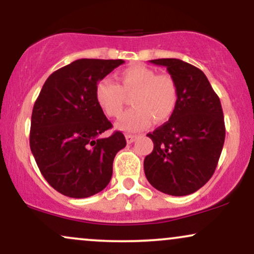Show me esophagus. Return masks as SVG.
<instances>
[{"label":"esophagus","instance_id":"obj_1","mask_svg":"<svg viewBox=\"0 0 254 254\" xmlns=\"http://www.w3.org/2000/svg\"><path fill=\"white\" fill-rule=\"evenodd\" d=\"M137 138V136H135V135H127L125 136V139H127V143H132L133 141H135V139Z\"/></svg>","mask_w":254,"mask_h":254}]
</instances>
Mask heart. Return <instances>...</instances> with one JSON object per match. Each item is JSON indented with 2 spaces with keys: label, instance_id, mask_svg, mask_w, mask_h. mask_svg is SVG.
Returning <instances> with one entry per match:
<instances>
[{
  "label": "heart",
  "instance_id": "heart-1",
  "mask_svg": "<svg viewBox=\"0 0 254 254\" xmlns=\"http://www.w3.org/2000/svg\"><path fill=\"white\" fill-rule=\"evenodd\" d=\"M119 84L110 78H101L95 86V100L109 117H118L123 111L125 94L131 97L130 109L116 124L117 129L136 132L148 127L155 119L162 123L172 117L177 109L179 93L174 78L168 74L135 64L118 74Z\"/></svg>",
  "mask_w": 254,
  "mask_h": 254
}]
</instances>
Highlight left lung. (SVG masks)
Segmentation results:
<instances>
[{
    "instance_id": "left-lung-1",
    "label": "left lung",
    "mask_w": 254,
    "mask_h": 254,
    "mask_svg": "<svg viewBox=\"0 0 254 254\" xmlns=\"http://www.w3.org/2000/svg\"><path fill=\"white\" fill-rule=\"evenodd\" d=\"M167 68L179 93L177 109L148 137L154 149L144 173L156 190L188 196L209 182L222 151L226 127L220 98L200 69L177 58L151 60Z\"/></svg>"
}]
</instances>
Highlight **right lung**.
Returning <instances> with one entry per match:
<instances>
[{"label": "right lung", "instance_id": "right-lung-1", "mask_svg": "<svg viewBox=\"0 0 254 254\" xmlns=\"http://www.w3.org/2000/svg\"><path fill=\"white\" fill-rule=\"evenodd\" d=\"M123 60H82L52 72L32 111L30 147L43 177L71 198L103 191L116 154L127 145L121 131L100 138L112 124L95 100V86Z\"/></svg>", "mask_w": 254, "mask_h": 254}]
</instances>
